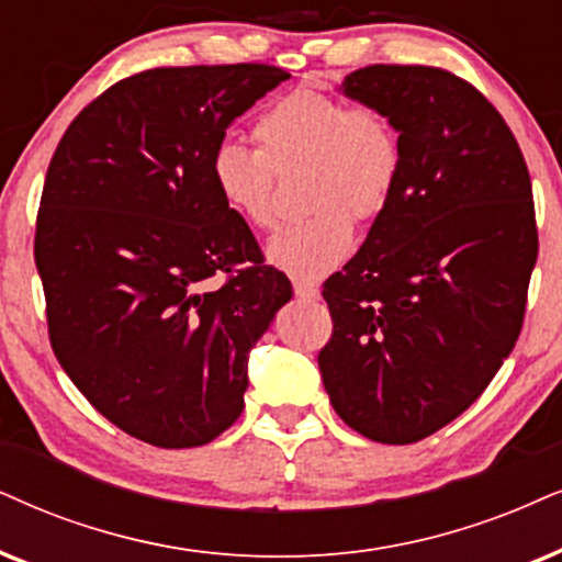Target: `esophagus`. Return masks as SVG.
Segmentation results:
<instances>
[{
  "mask_svg": "<svg viewBox=\"0 0 562 562\" xmlns=\"http://www.w3.org/2000/svg\"><path fill=\"white\" fill-rule=\"evenodd\" d=\"M293 290L297 297H303V301H314V297H318V285L308 280H293Z\"/></svg>",
  "mask_w": 562,
  "mask_h": 562,
  "instance_id": "esophagus-1",
  "label": "esophagus"
}]
</instances>
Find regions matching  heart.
<instances>
[{
  "label": "heart",
  "instance_id": "obj_1",
  "mask_svg": "<svg viewBox=\"0 0 562 562\" xmlns=\"http://www.w3.org/2000/svg\"><path fill=\"white\" fill-rule=\"evenodd\" d=\"M259 150L220 142L210 181L233 215L251 228L272 225L276 173L303 168L311 215L269 240L267 257L297 280H322L352 254L355 223H373L392 204L402 176V139L371 105H350L316 90H295L254 124Z\"/></svg>",
  "mask_w": 562,
  "mask_h": 562
}]
</instances>
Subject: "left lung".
<instances>
[{
  "label": "left lung",
  "mask_w": 562,
  "mask_h": 562,
  "mask_svg": "<svg viewBox=\"0 0 562 562\" xmlns=\"http://www.w3.org/2000/svg\"><path fill=\"white\" fill-rule=\"evenodd\" d=\"M339 90L394 124L402 176L324 282L334 331L318 368L352 430L415 443L457 420L514 350L537 261L529 170L493 103L446 69L373 64Z\"/></svg>",
  "instance_id": "1"
}]
</instances>
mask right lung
Masks as SVG:
<instances>
[{"mask_svg":"<svg viewBox=\"0 0 562 562\" xmlns=\"http://www.w3.org/2000/svg\"><path fill=\"white\" fill-rule=\"evenodd\" d=\"M288 77L267 64L132 75L80 111L48 166L35 267L54 355L145 443L228 430L248 352L293 297L210 181L225 130Z\"/></svg>","mask_w":562,"mask_h":562,"instance_id":"1","label":"right lung"}]
</instances>
